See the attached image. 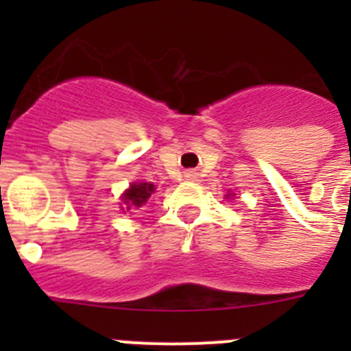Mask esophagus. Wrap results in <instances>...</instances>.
<instances>
[{
	"label": "esophagus",
	"instance_id": "34e87169",
	"mask_svg": "<svg viewBox=\"0 0 351 351\" xmlns=\"http://www.w3.org/2000/svg\"><path fill=\"white\" fill-rule=\"evenodd\" d=\"M186 179H195V173L188 172V173H186Z\"/></svg>",
	"mask_w": 351,
	"mask_h": 351
}]
</instances>
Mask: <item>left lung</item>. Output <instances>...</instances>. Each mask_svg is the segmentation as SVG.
<instances>
[{
	"instance_id": "1",
	"label": "left lung",
	"mask_w": 351,
	"mask_h": 351,
	"mask_svg": "<svg viewBox=\"0 0 351 351\" xmlns=\"http://www.w3.org/2000/svg\"><path fill=\"white\" fill-rule=\"evenodd\" d=\"M226 197H230V195H226Z\"/></svg>"
}]
</instances>
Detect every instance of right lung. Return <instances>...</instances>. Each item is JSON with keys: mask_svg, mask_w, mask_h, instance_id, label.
<instances>
[{"mask_svg": "<svg viewBox=\"0 0 351 351\" xmlns=\"http://www.w3.org/2000/svg\"><path fill=\"white\" fill-rule=\"evenodd\" d=\"M154 193V184L151 182H132L128 190L123 193V210H130L133 207H142L149 200V197Z\"/></svg>", "mask_w": 351, "mask_h": 351, "instance_id": "obj_1", "label": "right lung"}]
</instances>
